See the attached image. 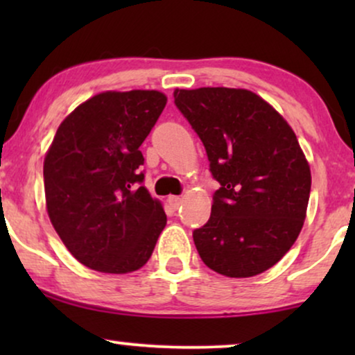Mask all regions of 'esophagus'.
Here are the masks:
<instances>
[{"label":"esophagus","mask_w":355,"mask_h":355,"mask_svg":"<svg viewBox=\"0 0 355 355\" xmlns=\"http://www.w3.org/2000/svg\"><path fill=\"white\" fill-rule=\"evenodd\" d=\"M181 202H182V198L178 197V196H169L168 197V203L174 208V210H176V208H179V205H181Z\"/></svg>","instance_id":"1"}]
</instances>
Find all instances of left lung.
Returning a JSON list of instances; mask_svg holds the SVG:
<instances>
[{
	"mask_svg": "<svg viewBox=\"0 0 355 355\" xmlns=\"http://www.w3.org/2000/svg\"><path fill=\"white\" fill-rule=\"evenodd\" d=\"M174 105L207 150L220 189L211 215L192 232L208 268L249 278L271 268L297 239L312 176L294 130L254 92L174 90Z\"/></svg>",
	"mask_w": 355,
	"mask_h": 355,
	"instance_id": "obj_1",
	"label": "left lung"
}]
</instances>
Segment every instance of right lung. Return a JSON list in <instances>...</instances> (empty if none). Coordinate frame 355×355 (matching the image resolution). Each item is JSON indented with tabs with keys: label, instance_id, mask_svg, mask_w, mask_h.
I'll return each instance as SVG.
<instances>
[{
	"label": "right lung",
	"instance_id": "right-lung-1",
	"mask_svg": "<svg viewBox=\"0 0 355 355\" xmlns=\"http://www.w3.org/2000/svg\"><path fill=\"white\" fill-rule=\"evenodd\" d=\"M164 105L157 90L103 92L56 130L43 163L48 216L67 250L92 270L142 268L166 226L162 203L142 186L139 150Z\"/></svg>",
	"mask_w": 355,
	"mask_h": 355
}]
</instances>
